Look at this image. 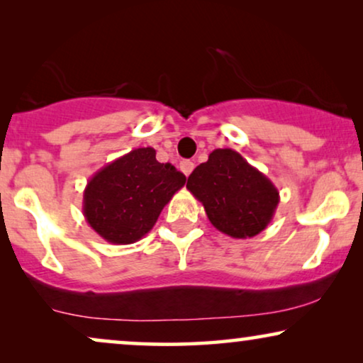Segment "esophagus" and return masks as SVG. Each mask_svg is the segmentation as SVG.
I'll return each instance as SVG.
<instances>
[{"label":"esophagus","mask_w":363,"mask_h":363,"mask_svg":"<svg viewBox=\"0 0 363 363\" xmlns=\"http://www.w3.org/2000/svg\"><path fill=\"white\" fill-rule=\"evenodd\" d=\"M193 168H195V163H193L191 160L180 162V170L183 172V175H185V177L190 175V173L193 172Z\"/></svg>","instance_id":"34e87169"}]
</instances>
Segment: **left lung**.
<instances>
[{"label":"left lung","instance_id":"left-lung-1","mask_svg":"<svg viewBox=\"0 0 363 363\" xmlns=\"http://www.w3.org/2000/svg\"><path fill=\"white\" fill-rule=\"evenodd\" d=\"M186 188L211 225L236 240L266 230L279 205L274 183L231 148L213 150L188 177Z\"/></svg>","mask_w":363,"mask_h":363}]
</instances>
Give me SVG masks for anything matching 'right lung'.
Listing matches in <instances>:
<instances>
[{
    "mask_svg": "<svg viewBox=\"0 0 363 363\" xmlns=\"http://www.w3.org/2000/svg\"><path fill=\"white\" fill-rule=\"evenodd\" d=\"M186 177L160 163L152 147L118 157L102 167L84 190L82 211L99 236L112 245H132L155 225Z\"/></svg>",
    "mask_w": 363,
    "mask_h": 363,
    "instance_id": "obj_1",
    "label": "right lung"
}]
</instances>
